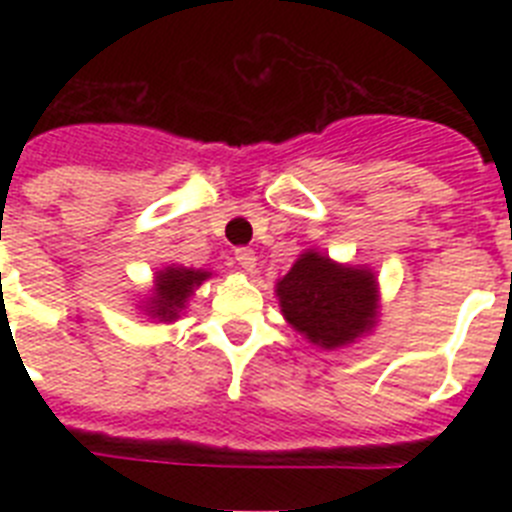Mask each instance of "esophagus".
Listing matches in <instances>:
<instances>
[{
    "mask_svg": "<svg viewBox=\"0 0 512 512\" xmlns=\"http://www.w3.org/2000/svg\"><path fill=\"white\" fill-rule=\"evenodd\" d=\"M235 261H238V266H241L246 274H253V271H256V253H253L251 248H238V251H235Z\"/></svg>",
    "mask_w": 512,
    "mask_h": 512,
    "instance_id": "1",
    "label": "esophagus"
}]
</instances>
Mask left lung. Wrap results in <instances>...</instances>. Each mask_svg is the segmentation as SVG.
Listing matches in <instances>:
<instances>
[{"label": "left lung", "mask_w": 512, "mask_h": 512, "mask_svg": "<svg viewBox=\"0 0 512 512\" xmlns=\"http://www.w3.org/2000/svg\"><path fill=\"white\" fill-rule=\"evenodd\" d=\"M274 295L284 320L307 343L336 351L369 336L379 320L377 271L341 264L318 248H307L277 279Z\"/></svg>", "instance_id": "left-lung-1"}]
</instances>
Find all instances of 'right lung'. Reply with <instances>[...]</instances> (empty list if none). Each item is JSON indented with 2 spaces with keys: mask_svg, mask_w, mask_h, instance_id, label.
<instances>
[{
  "mask_svg": "<svg viewBox=\"0 0 512 512\" xmlns=\"http://www.w3.org/2000/svg\"><path fill=\"white\" fill-rule=\"evenodd\" d=\"M212 277V271L189 269L182 264H169L153 274V287L140 300V310L156 323H174L189 305V297L197 292L200 284H205Z\"/></svg>",
  "mask_w": 512,
  "mask_h": 512,
  "instance_id": "add662e5",
  "label": "right lung"
}]
</instances>
